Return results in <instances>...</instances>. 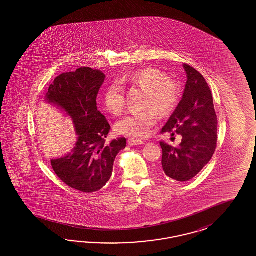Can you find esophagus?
<instances>
[{
	"instance_id": "obj_1",
	"label": "esophagus",
	"mask_w": 256,
	"mask_h": 256,
	"mask_svg": "<svg viewBox=\"0 0 256 256\" xmlns=\"http://www.w3.org/2000/svg\"><path fill=\"white\" fill-rule=\"evenodd\" d=\"M144 142L142 140H128V144L130 146H142L144 144Z\"/></svg>"
}]
</instances>
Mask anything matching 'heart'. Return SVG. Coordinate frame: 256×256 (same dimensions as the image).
Masks as SVG:
<instances>
[{"instance_id": "1", "label": "heart", "mask_w": 256, "mask_h": 256, "mask_svg": "<svg viewBox=\"0 0 256 256\" xmlns=\"http://www.w3.org/2000/svg\"><path fill=\"white\" fill-rule=\"evenodd\" d=\"M123 84L138 86L146 90L142 107L116 124L119 134L133 139L148 138L160 116H168L176 108L180 100L181 87L176 80L167 77L162 70L144 68L123 76L114 82L104 93V104L110 112L120 116L126 108V90Z\"/></svg>"}]
</instances>
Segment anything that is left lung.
Returning a JSON list of instances; mask_svg holds the SVG:
<instances>
[{
  "label": "left lung",
  "mask_w": 256,
  "mask_h": 256,
  "mask_svg": "<svg viewBox=\"0 0 256 256\" xmlns=\"http://www.w3.org/2000/svg\"><path fill=\"white\" fill-rule=\"evenodd\" d=\"M185 92L178 108L160 133L182 136L181 144L172 148L160 140L162 169L167 176L179 182L194 178L210 162L217 148L218 118L212 93L204 78L184 64Z\"/></svg>",
  "instance_id": "1"
}]
</instances>
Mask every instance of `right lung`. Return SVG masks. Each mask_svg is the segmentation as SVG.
Here are the masks:
<instances>
[{"instance_id": "right-lung-1", "label": "right lung", "mask_w": 256, "mask_h": 256, "mask_svg": "<svg viewBox=\"0 0 256 256\" xmlns=\"http://www.w3.org/2000/svg\"><path fill=\"white\" fill-rule=\"evenodd\" d=\"M105 80L100 70L80 68L55 78L46 100L71 116L78 135L72 154L52 160L57 176L82 192H98L107 184L117 154L126 146L124 137L106 144L110 126L96 107V96Z\"/></svg>"}]
</instances>
